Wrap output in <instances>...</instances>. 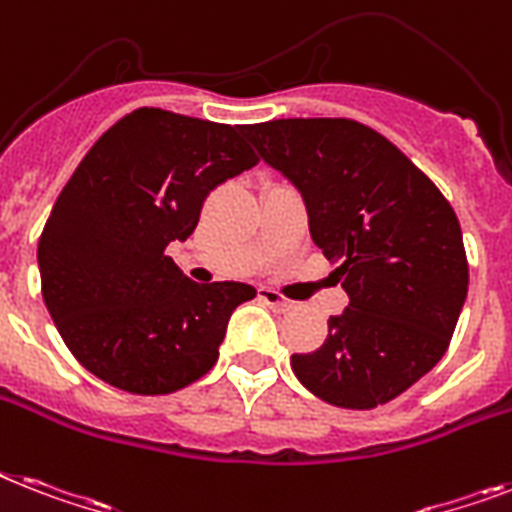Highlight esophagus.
<instances>
[{"label": "esophagus", "instance_id": "1", "mask_svg": "<svg viewBox=\"0 0 512 512\" xmlns=\"http://www.w3.org/2000/svg\"><path fill=\"white\" fill-rule=\"evenodd\" d=\"M260 299H263L265 305H270L273 310H278V313H286V310H292L294 302H289L286 297H281L278 292H273V289H260Z\"/></svg>", "mask_w": 512, "mask_h": 512}]
</instances>
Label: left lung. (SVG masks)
I'll return each instance as SVG.
<instances>
[{
	"label": "left lung",
	"instance_id": "1",
	"mask_svg": "<svg viewBox=\"0 0 512 512\" xmlns=\"http://www.w3.org/2000/svg\"><path fill=\"white\" fill-rule=\"evenodd\" d=\"M242 134L299 191L310 236L350 297L328 318L323 347L292 355L294 376L336 407L400 397L442 360L468 294L455 210L392 141L355 120H270Z\"/></svg>",
	"mask_w": 512,
	"mask_h": 512
}]
</instances>
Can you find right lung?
<instances>
[{
  "label": "right lung",
  "mask_w": 512,
  "mask_h": 512,
  "mask_svg": "<svg viewBox=\"0 0 512 512\" xmlns=\"http://www.w3.org/2000/svg\"><path fill=\"white\" fill-rule=\"evenodd\" d=\"M244 126L139 107L86 152L39 239L41 294L78 363L131 394H170L218 360L228 318L255 297L197 284L165 255L210 191L257 157Z\"/></svg>",
  "instance_id": "add662e5"
}]
</instances>
